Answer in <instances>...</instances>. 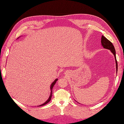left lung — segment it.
<instances>
[{
    "instance_id": "left-lung-1",
    "label": "left lung",
    "mask_w": 124,
    "mask_h": 124,
    "mask_svg": "<svg viewBox=\"0 0 124 124\" xmlns=\"http://www.w3.org/2000/svg\"><path fill=\"white\" fill-rule=\"evenodd\" d=\"M101 46H102L103 48H106V49L109 50L111 51L113 54L114 56L115 57V63H116V73L117 72V69H118V66H117V61H116V52L114 46H113V44H112L110 41L108 40L106 37L103 36H102V37H101Z\"/></svg>"
}]
</instances>
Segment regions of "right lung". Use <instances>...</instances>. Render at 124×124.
<instances>
[{
    "label": "right lung",
    "mask_w": 124,
    "mask_h": 124,
    "mask_svg": "<svg viewBox=\"0 0 124 124\" xmlns=\"http://www.w3.org/2000/svg\"><path fill=\"white\" fill-rule=\"evenodd\" d=\"M17 38V39H18ZM58 80V79L57 78H56V79H55L53 82H52V83L51 84V86H50V89H51V93H50V96H49V98H48V99L46 101V102H45L44 103H43V104H41V105H39V106H38V107H40V106H44V105H45V104H47L48 102H49L50 101H51V98H52V90H53V87H54V85L55 84V83H56V82H57V81Z\"/></svg>",
    "instance_id": "add662e5"
}]
</instances>
